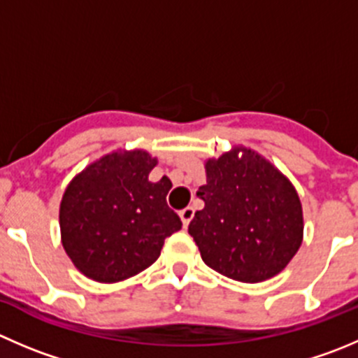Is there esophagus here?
<instances>
[{"mask_svg": "<svg viewBox=\"0 0 358 358\" xmlns=\"http://www.w3.org/2000/svg\"><path fill=\"white\" fill-rule=\"evenodd\" d=\"M192 217H194V208L187 206V208H183L182 211H180V218H182L183 227H187V225L190 224V220H192Z\"/></svg>", "mask_w": 358, "mask_h": 358, "instance_id": "esophagus-1", "label": "esophagus"}]
</instances>
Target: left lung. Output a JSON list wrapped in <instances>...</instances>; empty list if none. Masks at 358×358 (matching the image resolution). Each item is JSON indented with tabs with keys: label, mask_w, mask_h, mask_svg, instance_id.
Masks as SVG:
<instances>
[{
	"label": "left lung",
	"mask_w": 358,
	"mask_h": 358,
	"mask_svg": "<svg viewBox=\"0 0 358 358\" xmlns=\"http://www.w3.org/2000/svg\"><path fill=\"white\" fill-rule=\"evenodd\" d=\"M204 201L189 224L204 264L227 278L259 283L282 273L303 243V206L278 168L246 147L204 162Z\"/></svg>",
	"instance_id": "left-lung-1"
}]
</instances>
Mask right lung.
I'll return each mask as SVG.
<instances>
[{
    "label": "right lung",
    "mask_w": 358,
    "mask_h": 358,
    "mask_svg": "<svg viewBox=\"0 0 358 358\" xmlns=\"http://www.w3.org/2000/svg\"><path fill=\"white\" fill-rule=\"evenodd\" d=\"M157 159L145 150H115L91 162L66 187L59 206L62 248L87 278L117 283L161 255L182 229L166 196L171 180L150 182Z\"/></svg>",
    "instance_id": "add662e5"
}]
</instances>
